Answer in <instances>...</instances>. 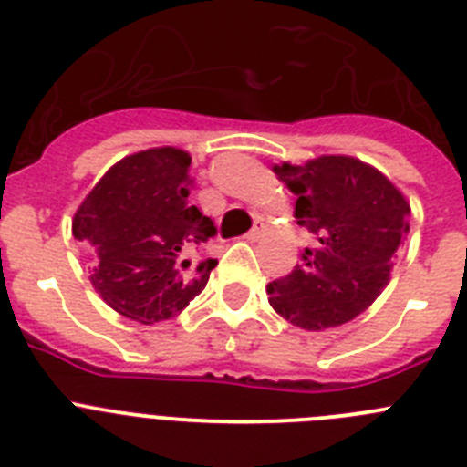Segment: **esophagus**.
Returning a JSON list of instances; mask_svg holds the SVG:
<instances>
[{
	"instance_id": "1",
	"label": "esophagus",
	"mask_w": 467,
	"mask_h": 467,
	"mask_svg": "<svg viewBox=\"0 0 467 467\" xmlns=\"http://www.w3.org/2000/svg\"><path fill=\"white\" fill-rule=\"evenodd\" d=\"M262 236H264V226H262V224L254 226L253 231H247V234H245V238H247V241H250V243L259 241V238H262Z\"/></svg>"
}]
</instances>
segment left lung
Segmentation results:
<instances>
[{
  "label": "left lung",
  "mask_w": 467,
  "mask_h": 467,
  "mask_svg": "<svg viewBox=\"0 0 467 467\" xmlns=\"http://www.w3.org/2000/svg\"><path fill=\"white\" fill-rule=\"evenodd\" d=\"M296 196V224L316 243L285 278L266 285L278 316L308 332L337 327L372 306L390 283L410 231V201L381 171L344 154L274 166Z\"/></svg>",
  "instance_id": "1"
}]
</instances>
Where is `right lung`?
Segmentation results:
<instances>
[{
	"label": "right lung",
	"mask_w": 467,
	"mask_h": 467,
	"mask_svg": "<svg viewBox=\"0 0 467 467\" xmlns=\"http://www.w3.org/2000/svg\"><path fill=\"white\" fill-rule=\"evenodd\" d=\"M192 156L154 147L117 161L74 213L72 236L93 247L95 292L128 320L175 317L205 287L214 259H193L217 234L192 205Z\"/></svg>",
	"instance_id": "add662e5"
}]
</instances>
